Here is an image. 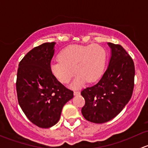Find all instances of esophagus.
I'll return each instance as SVG.
<instances>
[{"mask_svg": "<svg viewBox=\"0 0 148 148\" xmlns=\"http://www.w3.org/2000/svg\"><path fill=\"white\" fill-rule=\"evenodd\" d=\"M80 95L79 91H74V96H77V95Z\"/></svg>", "mask_w": 148, "mask_h": 148, "instance_id": "34e87169", "label": "esophagus"}]
</instances>
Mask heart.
Instances as JSON below:
<instances>
[{"label":"heart","mask_w":148,"mask_h":148,"mask_svg":"<svg viewBox=\"0 0 148 148\" xmlns=\"http://www.w3.org/2000/svg\"><path fill=\"white\" fill-rule=\"evenodd\" d=\"M107 61V53L99 45L72 44L64 48L58 54V61L51 64L55 77L67 84L77 73L74 86L79 87L86 82L95 83L102 77ZM75 71H74V70Z\"/></svg>","instance_id":"heart-1"}]
</instances>
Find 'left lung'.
<instances>
[{
  "label": "left lung",
  "mask_w": 148,
  "mask_h": 148,
  "mask_svg": "<svg viewBox=\"0 0 148 148\" xmlns=\"http://www.w3.org/2000/svg\"><path fill=\"white\" fill-rule=\"evenodd\" d=\"M108 44L112 49L108 68L97 84L81 92L85 99L82 115L94 123H104L115 117L130 100L135 85L131 56L120 44Z\"/></svg>",
  "instance_id": "1"
}]
</instances>
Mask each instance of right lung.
Listing matches in <instances>:
<instances>
[{"instance_id":"1","label":"right lung","mask_w":148,"mask_h":148,"mask_svg":"<svg viewBox=\"0 0 148 148\" xmlns=\"http://www.w3.org/2000/svg\"><path fill=\"white\" fill-rule=\"evenodd\" d=\"M55 43H44L28 51L18 64L16 79L18 102L27 118L41 128L59 122L64 105L72 99L52 74L51 61Z\"/></svg>"}]
</instances>
